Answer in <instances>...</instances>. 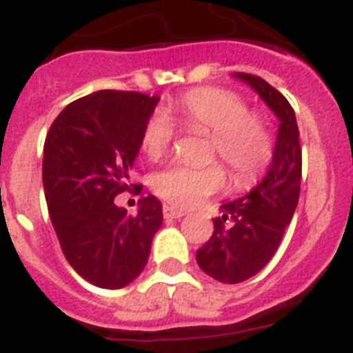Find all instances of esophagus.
Segmentation results:
<instances>
[{"instance_id": "esophagus-1", "label": "esophagus", "mask_w": 353, "mask_h": 353, "mask_svg": "<svg viewBox=\"0 0 353 353\" xmlns=\"http://www.w3.org/2000/svg\"><path fill=\"white\" fill-rule=\"evenodd\" d=\"M162 214H164V217L166 219H182L183 215V210H179V208L171 207V205H164L162 207Z\"/></svg>"}]
</instances>
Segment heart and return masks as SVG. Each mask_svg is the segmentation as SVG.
Masks as SVG:
<instances>
[{
    "label": "heart",
    "mask_w": 353,
    "mask_h": 353,
    "mask_svg": "<svg viewBox=\"0 0 353 353\" xmlns=\"http://www.w3.org/2000/svg\"><path fill=\"white\" fill-rule=\"evenodd\" d=\"M185 129L210 134L208 157H221L230 168L236 185H251L261 176L274 157V138L267 121L249 111L248 102L235 92L223 88H194L174 102ZM174 127L164 113H154L145 123L141 148L150 159L168 152ZM226 174L219 164L203 168L173 162L161 168L152 179L155 194L174 207L189 208L219 191Z\"/></svg>",
    "instance_id": "heart-1"
}]
</instances>
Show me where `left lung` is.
Returning <instances> with one entry per match:
<instances>
[{
  "label": "left lung",
  "mask_w": 353,
  "mask_h": 353,
  "mask_svg": "<svg viewBox=\"0 0 353 353\" xmlns=\"http://www.w3.org/2000/svg\"><path fill=\"white\" fill-rule=\"evenodd\" d=\"M248 83L279 120L272 164L251 192L221 207L214 233L196 251L199 269L221 283L235 285L260 272L277 251L301 194L302 148L295 111L265 79L245 72Z\"/></svg>",
  "instance_id": "obj_1"
}]
</instances>
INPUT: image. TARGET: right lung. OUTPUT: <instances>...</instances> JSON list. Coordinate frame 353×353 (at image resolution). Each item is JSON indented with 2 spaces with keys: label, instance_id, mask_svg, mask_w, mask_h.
Listing matches in <instances>:
<instances>
[{
  "label": "right lung",
  "instance_id": "1",
  "mask_svg": "<svg viewBox=\"0 0 353 353\" xmlns=\"http://www.w3.org/2000/svg\"><path fill=\"white\" fill-rule=\"evenodd\" d=\"M159 97L101 90L70 102L43 143L42 180L49 215L70 267L99 288L132 283L148 261L162 224L155 196L136 215L114 205L130 183L145 123Z\"/></svg>",
  "mask_w": 353,
  "mask_h": 353
}]
</instances>
